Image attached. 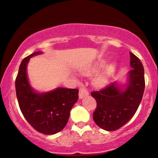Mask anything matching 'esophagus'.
<instances>
[{
  "mask_svg": "<svg viewBox=\"0 0 158 158\" xmlns=\"http://www.w3.org/2000/svg\"><path fill=\"white\" fill-rule=\"evenodd\" d=\"M89 95V91L86 87L81 86L80 88H79V98H83L86 97Z\"/></svg>",
  "mask_w": 158,
  "mask_h": 158,
  "instance_id": "esophagus-1",
  "label": "esophagus"
}]
</instances>
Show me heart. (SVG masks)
Instances as JSON below:
<instances>
[{
  "mask_svg": "<svg viewBox=\"0 0 158 158\" xmlns=\"http://www.w3.org/2000/svg\"><path fill=\"white\" fill-rule=\"evenodd\" d=\"M104 64H105V62H104V61L99 62L96 65L94 66V67L91 68L90 69L83 72V73L86 76H90L93 73L99 71L101 68L104 67ZM115 69H116V65L115 64H111L110 65L108 66L102 73H100L98 77L95 78L94 81V84L95 86L98 87H102L104 86V85H106V84L108 82V81H109L110 78L112 77L114 72L115 71Z\"/></svg>",
  "mask_w": 158,
  "mask_h": 158,
  "instance_id": "1",
  "label": "heart"
}]
</instances>
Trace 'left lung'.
<instances>
[{
  "label": "left lung",
  "instance_id": "1",
  "mask_svg": "<svg viewBox=\"0 0 158 158\" xmlns=\"http://www.w3.org/2000/svg\"><path fill=\"white\" fill-rule=\"evenodd\" d=\"M130 66L125 89L116 82L91 96L97 102L93 118L100 128L114 131L121 128L133 117L139 107L145 88L144 69L140 60L130 52Z\"/></svg>",
  "mask_w": 158,
  "mask_h": 158
}]
</instances>
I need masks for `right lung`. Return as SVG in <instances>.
<instances>
[{
    "mask_svg": "<svg viewBox=\"0 0 158 158\" xmlns=\"http://www.w3.org/2000/svg\"><path fill=\"white\" fill-rule=\"evenodd\" d=\"M40 54L37 51L23 60L15 80L16 95L20 109L28 123L39 132L54 135L67 124L70 112L79 98V90L57 87L46 93L34 90L28 81L26 68L30 58Z\"/></svg>",
    "mask_w": 158,
    "mask_h": 158,
    "instance_id": "add662e5",
    "label": "right lung"
}]
</instances>
